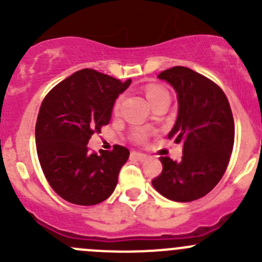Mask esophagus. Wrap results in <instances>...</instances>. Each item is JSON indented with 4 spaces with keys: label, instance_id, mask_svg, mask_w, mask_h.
Segmentation results:
<instances>
[{
    "label": "esophagus",
    "instance_id": "1",
    "mask_svg": "<svg viewBox=\"0 0 262 262\" xmlns=\"http://www.w3.org/2000/svg\"><path fill=\"white\" fill-rule=\"evenodd\" d=\"M132 157L136 158V159L140 160V162H144V160L147 159L146 154H142V152H139V151H132Z\"/></svg>",
    "mask_w": 262,
    "mask_h": 262
}]
</instances>
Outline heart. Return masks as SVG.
Returning <instances> with one entry per match:
<instances>
[{
  "label": "heart",
  "instance_id": "obj_1",
  "mask_svg": "<svg viewBox=\"0 0 262 262\" xmlns=\"http://www.w3.org/2000/svg\"><path fill=\"white\" fill-rule=\"evenodd\" d=\"M145 94H146V98L147 100H149L150 104L155 103L157 100L162 99V98H169V94H168L167 90H165L164 88L159 86V85H147L146 89H145ZM122 99H123L122 95L116 99L115 105H113V111H115V112H118V111H120ZM140 137H144V135L141 134L140 135Z\"/></svg>",
  "mask_w": 262,
  "mask_h": 262
}]
</instances>
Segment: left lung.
<instances>
[{
  "mask_svg": "<svg viewBox=\"0 0 262 262\" xmlns=\"http://www.w3.org/2000/svg\"><path fill=\"white\" fill-rule=\"evenodd\" d=\"M177 93L178 116L168 139L183 145L180 162L160 157L163 170L151 185L177 203L198 200L210 192L224 174L234 144L229 102L216 84L183 66L160 72Z\"/></svg>",
  "mask_w": 262,
  "mask_h": 262,
  "instance_id": "1",
  "label": "left lung"
}]
</instances>
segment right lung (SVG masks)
<instances>
[{"label": "right lung", "instance_id": "right-lung-1", "mask_svg": "<svg viewBox=\"0 0 262 262\" xmlns=\"http://www.w3.org/2000/svg\"><path fill=\"white\" fill-rule=\"evenodd\" d=\"M131 84L95 70L76 71L44 98L35 125L38 159L44 176L63 200L95 205L115 191L118 173L127 162V147L115 145L100 155L88 151V142L108 125L118 95Z\"/></svg>", "mask_w": 262, "mask_h": 262}]
</instances>
